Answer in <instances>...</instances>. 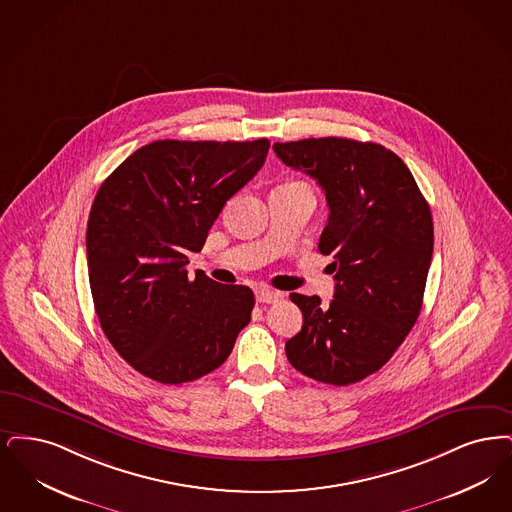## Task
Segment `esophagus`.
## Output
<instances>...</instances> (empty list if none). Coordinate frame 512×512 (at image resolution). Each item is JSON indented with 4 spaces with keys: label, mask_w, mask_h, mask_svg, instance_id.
I'll return each instance as SVG.
<instances>
[{
    "label": "esophagus",
    "mask_w": 512,
    "mask_h": 512,
    "mask_svg": "<svg viewBox=\"0 0 512 512\" xmlns=\"http://www.w3.org/2000/svg\"><path fill=\"white\" fill-rule=\"evenodd\" d=\"M283 298V294L281 292H277V290L271 289H258L256 290V300L260 302V304H275V302H279Z\"/></svg>",
    "instance_id": "esophagus-1"
}]
</instances>
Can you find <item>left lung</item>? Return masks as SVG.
Listing matches in <instances>:
<instances>
[{
  "label": "left lung",
  "instance_id": "obj_1",
  "mask_svg": "<svg viewBox=\"0 0 512 512\" xmlns=\"http://www.w3.org/2000/svg\"><path fill=\"white\" fill-rule=\"evenodd\" d=\"M275 155L325 191L319 252L333 254L334 298L290 294L302 331L285 344L302 375L348 386L394 356L423 308L434 248L430 206L400 156L346 137L275 143Z\"/></svg>",
  "mask_w": 512,
  "mask_h": 512
}]
</instances>
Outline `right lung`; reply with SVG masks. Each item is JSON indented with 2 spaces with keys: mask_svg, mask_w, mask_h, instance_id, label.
I'll use <instances>...</instances> for the list:
<instances>
[{
  "mask_svg": "<svg viewBox=\"0 0 512 512\" xmlns=\"http://www.w3.org/2000/svg\"><path fill=\"white\" fill-rule=\"evenodd\" d=\"M269 141H153L99 187L86 231L101 329L135 371L181 384L218 369L250 321L254 294L187 277L223 204L264 166Z\"/></svg>",
  "mask_w": 512,
  "mask_h": 512,
  "instance_id": "right-lung-1",
  "label": "right lung"
}]
</instances>
